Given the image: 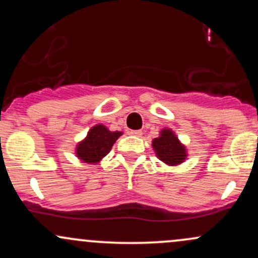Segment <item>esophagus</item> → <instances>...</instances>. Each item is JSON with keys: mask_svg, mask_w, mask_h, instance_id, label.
Returning <instances> with one entry per match:
<instances>
[{"mask_svg": "<svg viewBox=\"0 0 258 258\" xmlns=\"http://www.w3.org/2000/svg\"><path fill=\"white\" fill-rule=\"evenodd\" d=\"M130 135L136 136V137H141L142 131H141V130H136V131H130Z\"/></svg>", "mask_w": 258, "mask_h": 258, "instance_id": "34e87169", "label": "esophagus"}]
</instances>
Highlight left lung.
Segmentation results:
<instances>
[{
	"label": "left lung",
	"instance_id": "8db88e82",
	"mask_svg": "<svg viewBox=\"0 0 258 258\" xmlns=\"http://www.w3.org/2000/svg\"><path fill=\"white\" fill-rule=\"evenodd\" d=\"M153 148L156 156L170 166L182 164L186 159V149L171 128H164L158 138L153 139Z\"/></svg>",
	"mask_w": 258,
	"mask_h": 258
}]
</instances>
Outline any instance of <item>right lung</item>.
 Here are the masks:
<instances>
[{"label":"right lung","instance_id":"add662e5","mask_svg":"<svg viewBox=\"0 0 258 258\" xmlns=\"http://www.w3.org/2000/svg\"><path fill=\"white\" fill-rule=\"evenodd\" d=\"M122 132H111L102 123L93 126L87 137L76 146V156L81 161L96 165L111 150L112 146Z\"/></svg>","mask_w":258,"mask_h":258}]
</instances>
